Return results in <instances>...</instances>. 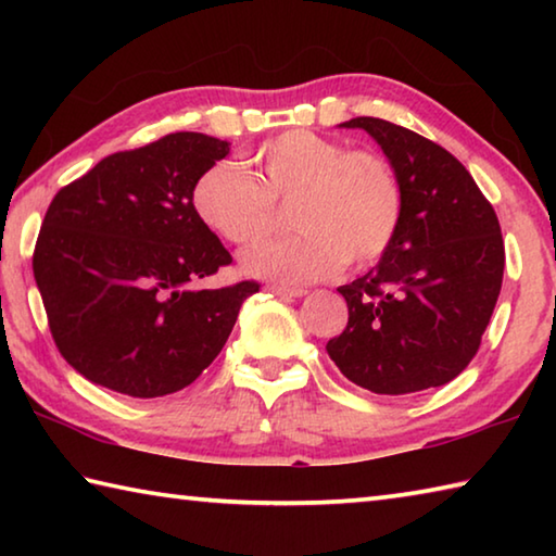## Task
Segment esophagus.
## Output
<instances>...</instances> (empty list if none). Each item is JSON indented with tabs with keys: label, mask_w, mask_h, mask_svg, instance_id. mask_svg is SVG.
I'll return each mask as SVG.
<instances>
[{
	"label": "esophagus",
	"mask_w": 556,
	"mask_h": 556,
	"mask_svg": "<svg viewBox=\"0 0 556 556\" xmlns=\"http://www.w3.org/2000/svg\"><path fill=\"white\" fill-rule=\"evenodd\" d=\"M271 294H277V296H304L306 294V289H301V287H285V285H269L267 287Z\"/></svg>",
	"instance_id": "esophagus-1"
}]
</instances>
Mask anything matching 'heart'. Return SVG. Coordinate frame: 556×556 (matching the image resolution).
<instances>
[{"label": "heart", "mask_w": 556, "mask_h": 556, "mask_svg": "<svg viewBox=\"0 0 556 556\" xmlns=\"http://www.w3.org/2000/svg\"><path fill=\"white\" fill-rule=\"evenodd\" d=\"M244 168L211 164L195 178L191 205L205 228L238 248L277 230V203L291 201L285 242L244 255L252 275L316 281L343 267H368L397 238L404 193L392 164L372 149H348L312 129H287L244 154Z\"/></svg>", "instance_id": "b5f03b06"}]
</instances>
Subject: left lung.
<instances>
[{
    "mask_svg": "<svg viewBox=\"0 0 556 556\" xmlns=\"http://www.w3.org/2000/svg\"><path fill=\"white\" fill-rule=\"evenodd\" d=\"M402 184L397 238L380 265L338 287L348 324L326 351L375 394L439 388L481 348L503 285L505 242L491 201L454 154L407 127L355 117Z\"/></svg>",
    "mask_w": 556,
    "mask_h": 556,
    "instance_id": "left-lung-1",
    "label": "left lung"
}]
</instances>
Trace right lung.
I'll list each match as a JSON object with an SVG mask.
<instances>
[{
  "mask_svg": "<svg viewBox=\"0 0 556 556\" xmlns=\"http://www.w3.org/2000/svg\"><path fill=\"white\" fill-rule=\"evenodd\" d=\"M228 152L225 139L174 131L105 156L53 195L34 279L55 348L83 378L164 397L223 351L260 281L201 287L232 257L195 215L191 188Z\"/></svg>",
  "mask_w": 556,
  "mask_h": 556,
  "instance_id": "obj_1",
  "label": "right lung"
}]
</instances>
